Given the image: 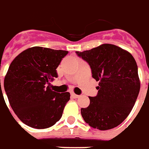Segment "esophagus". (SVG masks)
<instances>
[{"label": "esophagus", "mask_w": 149, "mask_h": 149, "mask_svg": "<svg viewBox=\"0 0 149 149\" xmlns=\"http://www.w3.org/2000/svg\"><path fill=\"white\" fill-rule=\"evenodd\" d=\"M71 96H72V98H74V99H77V98H79L80 95H76V94H74V93H71Z\"/></svg>", "instance_id": "esophagus-1"}]
</instances>
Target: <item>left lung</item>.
<instances>
[{"label": "left lung", "mask_w": 149, "mask_h": 149, "mask_svg": "<svg viewBox=\"0 0 149 149\" xmlns=\"http://www.w3.org/2000/svg\"><path fill=\"white\" fill-rule=\"evenodd\" d=\"M76 54L99 82L98 95L89 97L90 105L81 109L83 120L102 131L117 127L130 114L140 92L136 60L127 50L107 43Z\"/></svg>", "instance_id": "obj_1"}]
</instances>
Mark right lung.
I'll return each mask as SVG.
<instances>
[{
    "label": "right lung",
    "instance_id": "add662e5",
    "mask_svg": "<svg viewBox=\"0 0 149 149\" xmlns=\"http://www.w3.org/2000/svg\"><path fill=\"white\" fill-rule=\"evenodd\" d=\"M68 51L33 46L20 53L4 79L9 104L23 123L37 129L53 126L61 119L69 92L58 93L50 82Z\"/></svg>",
    "mask_w": 149,
    "mask_h": 149
}]
</instances>
